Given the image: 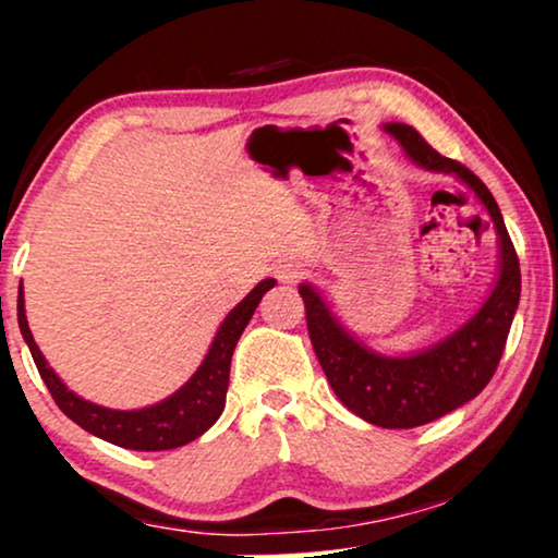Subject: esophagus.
Masks as SVG:
<instances>
[{
	"label": "esophagus",
	"instance_id": "1",
	"mask_svg": "<svg viewBox=\"0 0 558 558\" xmlns=\"http://www.w3.org/2000/svg\"><path fill=\"white\" fill-rule=\"evenodd\" d=\"M274 274H277V279L281 281H296L302 277V264L294 262V258H279V262L274 264Z\"/></svg>",
	"mask_w": 558,
	"mask_h": 558
}]
</instances>
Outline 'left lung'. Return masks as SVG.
Masks as SVG:
<instances>
[{
    "instance_id": "8db88e82",
    "label": "left lung",
    "mask_w": 558,
    "mask_h": 558,
    "mask_svg": "<svg viewBox=\"0 0 558 558\" xmlns=\"http://www.w3.org/2000/svg\"><path fill=\"white\" fill-rule=\"evenodd\" d=\"M384 129L424 170L457 174L480 197L500 235V274L487 302L439 345L409 357L371 353L332 317L315 289L300 287L312 348L342 407L384 429H414L475 399L490 384L521 300V264L498 203L475 172L457 159L441 157L414 126Z\"/></svg>"
}]
</instances>
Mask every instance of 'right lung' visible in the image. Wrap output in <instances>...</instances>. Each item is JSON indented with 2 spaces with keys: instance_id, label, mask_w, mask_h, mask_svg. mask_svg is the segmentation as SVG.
I'll list each match as a JSON object with an SVG mask.
<instances>
[{
  "instance_id": "right-lung-1",
  "label": "right lung",
  "mask_w": 558,
  "mask_h": 558,
  "mask_svg": "<svg viewBox=\"0 0 558 558\" xmlns=\"http://www.w3.org/2000/svg\"><path fill=\"white\" fill-rule=\"evenodd\" d=\"M274 284H277L274 279H264L262 284L251 289V294L239 304V307L228 312V317L223 319V325H220L216 340H213L201 368L195 371V376L190 378L178 393L155 403V407L136 411L104 409L90 401H83L81 396H75L73 391H68V386L56 376V371H52L48 361L43 357L40 348L35 345L33 332H29L27 327L22 287L17 296V323L45 386H48L58 409L63 411L68 418H73L81 429L90 432L94 437H101L104 441H111V445L117 447L140 449V452H162V449H174L197 439L203 432H208L210 426L218 422L220 414H223L228 373H231L235 342H239L243 330H246L248 319L254 317L262 296L269 292Z\"/></svg>"
}]
</instances>
